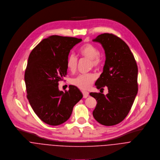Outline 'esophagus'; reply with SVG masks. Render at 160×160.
Here are the masks:
<instances>
[{
    "label": "esophagus",
    "mask_w": 160,
    "mask_h": 160,
    "mask_svg": "<svg viewBox=\"0 0 160 160\" xmlns=\"http://www.w3.org/2000/svg\"><path fill=\"white\" fill-rule=\"evenodd\" d=\"M82 94H83V98H86L89 96V92L88 91H83Z\"/></svg>",
    "instance_id": "1"
}]
</instances>
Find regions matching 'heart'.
Returning a JSON list of instances; mask_svg holds the SVG:
<instances>
[{
    "label": "heart",
    "instance_id": "1",
    "mask_svg": "<svg viewBox=\"0 0 160 160\" xmlns=\"http://www.w3.org/2000/svg\"><path fill=\"white\" fill-rule=\"evenodd\" d=\"M79 54L85 58L89 59L91 62V66L94 68H99L102 63V57L99 54L98 49L91 43H86L79 49ZM78 66V58L73 53L68 55L66 60V67L71 72H74ZM96 79V76L92 73L80 74L72 78L71 81L72 84L82 89H88Z\"/></svg>",
    "mask_w": 160,
    "mask_h": 160
}]
</instances>
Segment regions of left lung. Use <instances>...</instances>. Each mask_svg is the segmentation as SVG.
I'll use <instances>...</instances> for the list:
<instances>
[{
  "label": "left lung",
  "instance_id": "left-lung-1",
  "mask_svg": "<svg viewBox=\"0 0 160 160\" xmlns=\"http://www.w3.org/2000/svg\"><path fill=\"white\" fill-rule=\"evenodd\" d=\"M92 41L102 45L106 57L103 72L95 86L108 90L106 95L89 93L97 102L92 115L103 125H114L128 115L138 94V66L128 45L118 37L103 33Z\"/></svg>",
  "mask_w": 160,
  "mask_h": 160
}]
</instances>
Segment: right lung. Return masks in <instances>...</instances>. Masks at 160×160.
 I'll return each mask as SVG.
<instances>
[{"label":"right lung","instance_id":"1","mask_svg":"<svg viewBox=\"0 0 160 160\" xmlns=\"http://www.w3.org/2000/svg\"><path fill=\"white\" fill-rule=\"evenodd\" d=\"M81 41L53 35L43 39L29 54L24 74L27 98L37 115L48 125L66 122L74 105L82 98L75 86H69L65 92L58 89V81L67 74L69 52Z\"/></svg>","mask_w":160,"mask_h":160}]
</instances>
